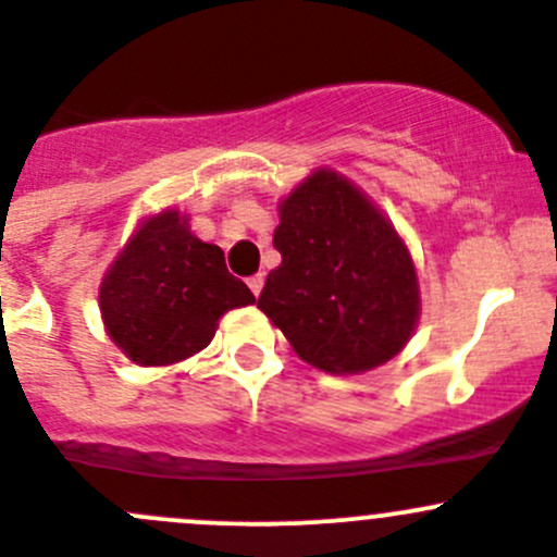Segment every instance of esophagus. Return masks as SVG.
I'll use <instances>...</instances> for the list:
<instances>
[{
    "instance_id": "esophagus-1",
    "label": "esophagus",
    "mask_w": 557,
    "mask_h": 557,
    "mask_svg": "<svg viewBox=\"0 0 557 557\" xmlns=\"http://www.w3.org/2000/svg\"><path fill=\"white\" fill-rule=\"evenodd\" d=\"M246 284H249V289L255 292V295H260L262 286H265V276H262V273H257V276H251L249 281H246Z\"/></svg>"
}]
</instances>
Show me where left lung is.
Instances as JSON below:
<instances>
[{
    "mask_svg": "<svg viewBox=\"0 0 557 557\" xmlns=\"http://www.w3.org/2000/svg\"><path fill=\"white\" fill-rule=\"evenodd\" d=\"M257 308L295 355L351 376L404 351L420 324L414 260L382 208L333 168H317L284 200Z\"/></svg>",
    "mask_w": 557,
    "mask_h": 557,
    "instance_id": "left-lung-1",
    "label": "left lung"
}]
</instances>
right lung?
I'll list each match as a JSON object with an SVG mask.
<instances>
[{
    "label": "right lung",
    "instance_id": "1",
    "mask_svg": "<svg viewBox=\"0 0 557 557\" xmlns=\"http://www.w3.org/2000/svg\"><path fill=\"white\" fill-rule=\"evenodd\" d=\"M251 302L255 295L227 271L224 251L197 238L178 208L140 219L99 281L104 333L143 368L197 355L224 313Z\"/></svg>",
    "mask_w": 557,
    "mask_h": 557
}]
</instances>
